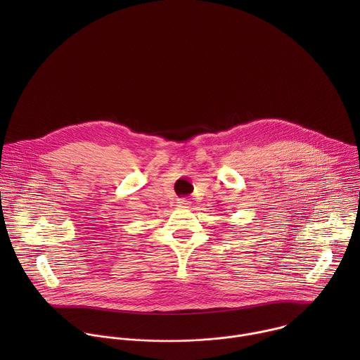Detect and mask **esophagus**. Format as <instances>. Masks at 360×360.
Wrapping results in <instances>:
<instances>
[{
    "mask_svg": "<svg viewBox=\"0 0 360 360\" xmlns=\"http://www.w3.org/2000/svg\"><path fill=\"white\" fill-rule=\"evenodd\" d=\"M191 205V200L186 199V198H181L178 199V207H182V208H188Z\"/></svg>",
    "mask_w": 360,
    "mask_h": 360,
    "instance_id": "obj_1",
    "label": "esophagus"
}]
</instances>
